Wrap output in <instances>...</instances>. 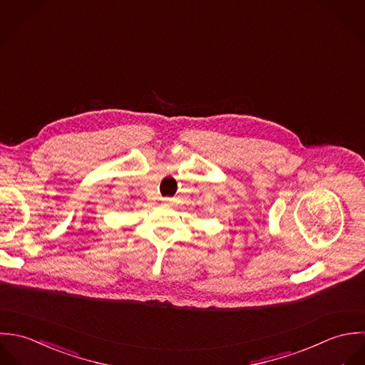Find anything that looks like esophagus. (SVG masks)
I'll list each match as a JSON object with an SVG mask.
<instances>
[{"label": "esophagus", "instance_id": "esophagus-1", "mask_svg": "<svg viewBox=\"0 0 365 365\" xmlns=\"http://www.w3.org/2000/svg\"><path fill=\"white\" fill-rule=\"evenodd\" d=\"M162 203H163V205H170V203H172V199H170V197H163V199H162Z\"/></svg>", "mask_w": 365, "mask_h": 365}]
</instances>
